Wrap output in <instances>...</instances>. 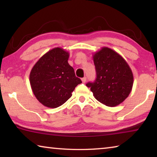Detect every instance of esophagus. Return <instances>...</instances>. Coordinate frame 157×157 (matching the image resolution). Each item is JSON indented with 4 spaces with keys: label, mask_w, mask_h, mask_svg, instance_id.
I'll return each mask as SVG.
<instances>
[{
    "label": "esophagus",
    "mask_w": 157,
    "mask_h": 157,
    "mask_svg": "<svg viewBox=\"0 0 157 157\" xmlns=\"http://www.w3.org/2000/svg\"><path fill=\"white\" fill-rule=\"evenodd\" d=\"M82 82H83V83H85V82H86V77H84V78H82Z\"/></svg>",
    "instance_id": "1"
}]
</instances>
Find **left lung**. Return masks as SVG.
<instances>
[{
	"label": "left lung",
	"instance_id": "1",
	"mask_svg": "<svg viewBox=\"0 0 157 157\" xmlns=\"http://www.w3.org/2000/svg\"><path fill=\"white\" fill-rule=\"evenodd\" d=\"M97 78L86 85L94 98L108 107L122 103L132 91L134 76L123 57L107 47H102L93 55Z\"/></svg>",
	"mask_w": 157,
	"mask_h": 157
}]
</instances>
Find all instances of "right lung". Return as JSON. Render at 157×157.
<instances>
[{
  "label": "right lung",
  "mask_w": 157,
  "mask_h": 157,
  "mask_svg": "<svg viewBox=\"0 0 157 157\" xmlns=\"http://www.w3.org/2000/svg\"><path fill=\"white\" fill-rule=\"evenodd\" d=\"M68 52L57 47L44 54L34 65L30 83L34 95L45 107L57 108L72 96L81 79L68 63Z\"/></svg>",
  "instance_id": "1"
}]
</instances>
